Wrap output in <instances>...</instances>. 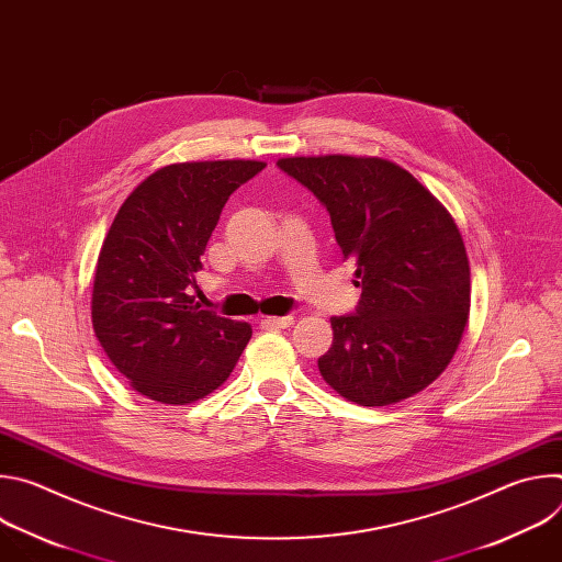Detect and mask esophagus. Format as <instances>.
<instances>
[{
	"mask_svg": "<svg viewBox=\"0 0 562 562\" xmlns=\"http://www.w3.org/2000/svg\"><path fill=\"white\" fill-rule=\"evenodd\" d=\"M293 323H295L293 315H269V317H265V325L267 327H276V329L291 327Z\"/></svg>",
	"mask_w": 562,
	"mask_h": 562,
	"instance_id": "esophagus-1",
	"label": "esophagus"
}]
</instances>
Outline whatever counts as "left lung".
<instances>
[{
  "label": "left lung",
  "mask_w": 562,
  "mask_h": 562,
  "mask_svg": "<svg viewBox=\"0 0 562 562\" xmlns=\"http://www.w3.org/2000/svg\"><path fill=\"white\" fill-rule=\"evenodd\" d=\"M278 167L331 215L362 297L334 315V345L317 360L349 403L386 407L427 389L451 362L471 306L460 228L409 171L382 157H282Z\"/></svg>",
  "instance_id": "left-lung-1"
}]
</instances>
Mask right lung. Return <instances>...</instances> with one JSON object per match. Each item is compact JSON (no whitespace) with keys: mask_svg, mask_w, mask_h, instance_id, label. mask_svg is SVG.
I'll list each match as a JSON object with an SVG mask.
<instances>
[{"mask_svg":"<svg viewBox=\"0 0 562 562\" xmlns=\"http://www.w3.org/2000/svg\"><path fill=\"white\" fill-rule=\"evenodd\" d=\"M267 165L178 162L139 182L98 256L93 331L128 384L155 403L189 405L233 371L251 325L220 317L191 289L228 195Z\"/></svg>","mask_w":562,"mask_h":562,"instance_id":"right-lung-1","label":"right lung"}]
</instances>
